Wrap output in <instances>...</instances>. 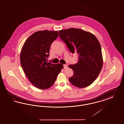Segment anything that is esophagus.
<instances>
[{"instance_id": "34e87169", "label": "esophagus", "mask_w": 124, "mask_h": 124, "mask_svg": "<svg viewBox=\"0 0 124 124\" xmlns=\"http://www.w3.org/2000/svg\"><path fill=\"white\" fill-rule=\"evenodd\" d=\"M68 68V66L67 65H64V68L66 69Z\"/></svg>"}]
</instances>
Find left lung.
<instances>
[{"label": "left lung", "instance_id": "left-lung-1", "mask_svg": "<svg viewBox=\"0 0 124 124\" xmlns=\"http://www.w3.org/2000/svg\"><path fill=\"white\" fill-rule=\"evenodd\" d=\"M59 36L72 53L79 55L78 62L68 67L73 71L69 80L73 85L83 88L90 85L102 70L103 60L99 42L95 36L79 29L59 30Z\"/></svg>", "mask_w": 124, "mask_h": 124}]
</instances>
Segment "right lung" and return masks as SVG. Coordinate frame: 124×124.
<instances>
[{
  "instance_id": "add662e5",
  "label": "right lung",
  "mask_w": 124,
  "mask_h": 124,
  "mask_svg": "<svg viewBox=\"0 0 124 124\" xmlns=\"http://www.w3.org/2000/svg\"><path fill=\"white\" fill-rule=\"evenodd\" d=\"M58 36V31H38L26 40L20 55L23 70L36 87L47 89L54 83L63 65L48 62L52 42Z\"/></svg>"
}]
</instances>
